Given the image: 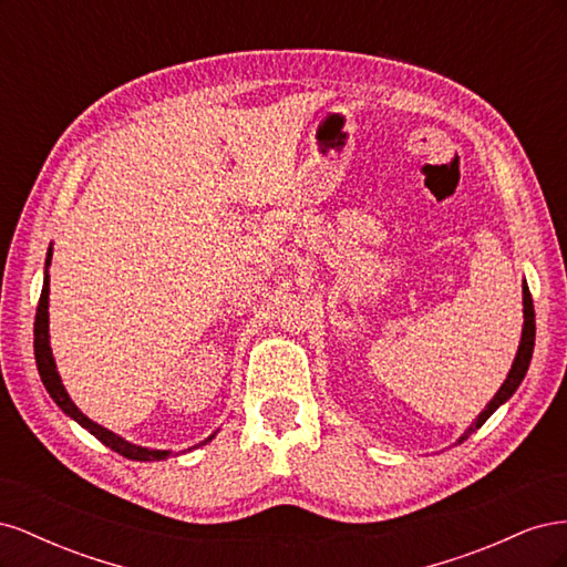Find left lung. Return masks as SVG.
Here are the masks:
<instances>
[{
    "instance_id": "obj_1",
    "label": "left lung",
    "mask_w": 567,
    "mask_h": 567,
    "mask_svg": "<svg viewBox=\"0 0 567 567\" xmlns=\"http://www.w3.org/2000/svg\"><path fill=\"white\" fill-rule=\"evenodd\" d=\"M523 336H520V346H518V352H516V359H513V367L506 375V381L502 383V388L496 390L494 398L489 400V404L480 411V416L466 427V433H463L456 444H461L463 440H468L480 425H483L496 409H499L504 402L511 400V394L518 390V385L523 383L525 373H527V367H529V359H532V350H535V305H532V296H529V288L527 284H523Z\"/></svg>"
}]
</instances>
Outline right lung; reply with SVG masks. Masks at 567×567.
Here are the masks:
<instances>
[{"instance_id":"add662e5","label":"right lung","mask_w":567,"mask_h":567,"mask_svg":"<svg viewBox=\"0 0 567 567\" xmlns=\"http://www.w3.org/2000/svg\"><path fill=\"white\" fill-rule=\"evenodd\" d=\"M49 265H51V246L47 252V262H44V284H42V296H40V305H38V315H35V362H38V371H40V379L47 388V392L51 394V400L59 404V409L63 414L71 416L73 421H78L82 427H87V431L111 447L113 452H117L120 456L132 458V461H163L167 458L169 450H148V447H140V444H132L125 437L115 435L109 427L94 423L92 419H87L82 414V411L75 406V402L71 400V394L65 392L63 383H61V375L56 371V362H54V354H51V346H49ZM215 437V433L210 437H205L200 444L210 442ZM198 447V444H196ZM194 450V447H192ZM188 450V452H192ZM186 452V450H184Z\"/></svg>"}]
</instances>
